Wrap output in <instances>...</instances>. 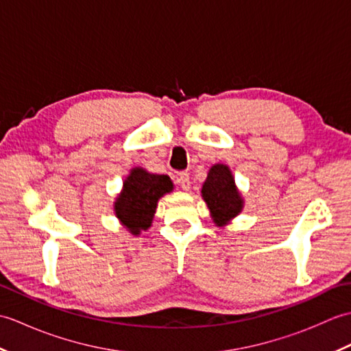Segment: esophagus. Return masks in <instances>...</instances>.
I'll return each mask as SVG.
<instances>
[{
  "instance_id": "34e87169",
  "label": "esophagus",
  "mask_w": 351,
  "mask_h": 351,
  "mask_svg": "<svg viewBox=\"0 0 351 351\" xmlns=\"http://www.w3.org/2000/svg\"><path fill=\"white\" fill-rule=\"evenodd\" d=\"M176 184L180 185V187L182 189V190H190V176H189V173H185V171H182V173H180L178 175V178H176Z\"/></svg>"
}]
</instances>
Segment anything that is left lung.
<instances>
[{
  "label": "left lung",
  "instance_id": "left-lung-1",
  "mask_svg": "<svg viewBox=\"0 0 351 351\" xmlns=\"http://www.w3.org/2000/svg\"><path fill=\"white\" fill-rule=\"evenodd\" d=\"M202 197L217 226H225L241 213L244 200L238 191L232 171L225 164H214L202 185Z\"/></svg>",
  "mask_w": 351,
  "mask_h": 351
}]
</instances>
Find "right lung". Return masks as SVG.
Masks as SVG:
<instances>
[{
  "mask_svg": "<svg viewBox=\"0 0 351 351\" xmlns=\"http://www.w3.org/2000/svg\"><path fill=\"white\" fill-rule=\"evenodd\" d=\"M173 190L167 175L149 173L145 169L134 167L123 181L121 195L116 197L114 213L122 225L132 235L151 228L160 197Z\"/></svg>",
  "mask_w": 351,
  "mask_h": 351,
  "instance_id": "1",
  "label": "right lung"
}]
</instances>
